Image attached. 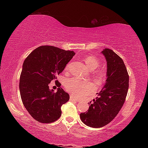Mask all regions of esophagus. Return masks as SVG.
Masks as SVG:
<instances>
[{
    "mask_svg": "<svg viewBox=\"0 0 148 148\" xmlns=\"http://www.w3.org/2000/svg\"><path fill=\"white\" fill-rule=\"evenodd\" d=\"M70 100H71V101H78V99H77V98H76V97H74L73 95H71V96H70Z\"/></svg>",
    "mask_w": 148,
    "mask_h": 148,
    "instance_id": "esophagus-1",
    "label": "esophagus"
}]
</instances>
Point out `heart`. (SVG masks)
Returning <instances> with one entry per match:
<instances>
[{
    "label": "heart",
    "instance_id": "1",
    "mask_svg": "<svg viewBox=\"0 0 148 148\" xmlns=\"http://www.w3.org/2000/svg\"><path fill=\"white\" fill-rule=\"evenodd\" d=\"M85 62L90 69H95L99 65V60L91 56H87L85 58ZM65 87L67 91L75 95H87L94 89L91 83L76 78L67 79L65 82Z\"/></svg>",
    "mask_w": 148,
    "mask_h": 148
}]
</instances>
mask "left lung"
<instances>
[{
	"label": "left lung",
	"instance_id": "obj_1",
	"mask_svg": "<svg viewBox=\"0 0 148 148\" xmlns=\"http://www.w3.org/2000/svg\"><path fill=\"white\" fill-rule=\"evenodd\" d=\"M106 61L107 79L98 97L89 102L87 112L79 117L84 124L101 128L113 120L123 105L129 89V74L123 59L113 50H102ZM89 104V103H88Z\"/></svg>",
	"mask_w": 148,
	"mask_h": 148
}]
</instances>
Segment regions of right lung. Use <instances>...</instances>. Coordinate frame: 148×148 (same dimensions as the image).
<instances>
[{
  "label": "right lung",
  "mask_w": 148,
  "mask_h": 148,
  "mask_svg": "<svg viewBox=\"0 0 148 148\" xmlns=\"http://www.w3.org/2000/svg\"><path fill=\"white\" fill-rule=\"evenodd\" d=\"M75 55L73 51L42 46L33 50L23 62L19 80L21 101L29 114L43 123L56 121L61 116V106L69 100L61 84L56 93L49 84L57 79Z\"/></svg>",
  "instance_id": "add662e5"
}]
</instances>
